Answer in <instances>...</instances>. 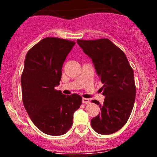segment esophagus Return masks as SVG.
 I'll return each instance as SVG.
<instances>
[{
    "mask_svg": "<svg viewBox=\"0 0 157 157\" xmlns=\"http://www.w3.org/2000/svg\"><path fill=\"white\" fill-rule=\"evenodd\" d=\"M82 103H84V104H87V103H89V99H87V98H82Z\"/></svg>",
    "mask_w": 157,
    "mask_h": 157,
    "instance_id": "1",
    "label": "esophagus"
}]
</instances>
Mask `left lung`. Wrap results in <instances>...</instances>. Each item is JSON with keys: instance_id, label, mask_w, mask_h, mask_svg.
<instances>
[{"instance_id": "obj_1", "label": "left lung", "mask_w": 157, "mask_h": 157, "mask_svg": "<svg viewBox=\"0 0 157 157\" xmlns=\"http://www.w3.org/2000/svg\"><path fill=\"white\" fill-rule=\"evenodd\" d=\"M82 51L92 60L103 86L101 113L91 120L92 128L100 134H111L123 127L130 117L136 97L134 71L124 52L109 39L77 40Z\"/></svg>"}]
</instances>
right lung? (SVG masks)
<instances>
[{
  "label": "right lung",
  "instance_id": "right-lung-1",
  "mask_svg": "<svg viewBox=\"0 0 157 157\" xmlns=\"http://www.w3.org/2000/svg\"><path fill=\"white\" fill-rule=\"evenodd\" d=\"M75 42L46 37L27 52L21 76L23 102L32 121L44 134L60 136L69 130L74 113L82 104L77 94L64 95L60 85L62 67Z\"/></svg>",
  "mask_w": 157,
  "mask_h": 157
}]
</instances>
